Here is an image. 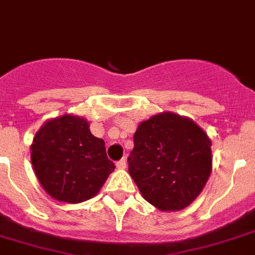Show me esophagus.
Returning a JSON list of instances; mask_svg holds the SVG:
<instances>
[{"label":"esophagus","instance_id":"34e87169","mask_svg":"<svg viewBox=\"0 0 255 255\" xmlns=\"http://www.w3.org/2000/svg\"><path fill=\"white\" fill-rule=\"evenodd\" d=\"M126 165H127V161L124 160V158H122V160L117 161L116 162V166L119 168V169H124V168H126Z\"/></svg>","mask_w":255,"mask_h":255}]
</instances>
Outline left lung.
Wrapping results in <instances>:
<instances>
[{"mask_svg": "<svg viewBox=\"0 0 255 255\" xmlns=\"http://www.w3.org/2000/svg\"><path fill=\"white\" fill-rule=\"evenodd\" d=\"M212 142L191 119L171 112L142 122L133 135L128 172L142 197L164 212L187 208L212 172Z\"/></svg>", "mask_w": 255, "mask_h": 255, "instance_id": "left-lung-1", "label": "left lung"}]
</instances>
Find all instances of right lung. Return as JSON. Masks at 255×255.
<instances>
[{
  "mask_svg": "<svg viewBox=\"0 0 255 255\" xmlns=\"http://www.w3.org/2000/svg\"><path fill=\"white\" fill-rule=\"evenodd\" d=\"M86 119L64 115L46 122L31 144V162L42 188L54 199L79 203L93 198L115 169L105 142Z\"/></svg>",
  "mask_w": 255,
  "mask_h": 255,
  "instance_id": "right-lung-1",
  "label": "right lung"
}]
</instances>
